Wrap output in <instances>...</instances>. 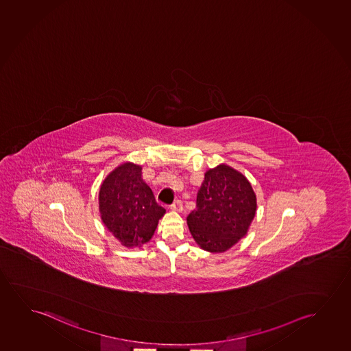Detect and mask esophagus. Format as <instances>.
<instances>
[{"label": "esophagus", "mask_w": 351, "mask_h": 351, "mask_svg": "<svg viewBox=\"0 0 351 351\" xmlns=\"http://www.w3.org/2000/svg\"><path fill=\"white\" fill-rule=\"evenodd\" d=\"M171 210L176 211V213H182V202H181V200H176V202L171 205Z\"/></svg>", "instance_id": "34e87169"}]
</instances>
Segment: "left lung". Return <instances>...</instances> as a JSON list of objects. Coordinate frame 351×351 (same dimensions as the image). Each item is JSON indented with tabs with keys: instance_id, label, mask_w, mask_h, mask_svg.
I'll return each instance as SVG.
<instances>
[{
	"instance_id": "1",
	"label": "left lung",
	"mask_w": 351,
	"mask_h": 351,
	"mask_svg": "<svg viewBox=\"0 0 351 351\" xmlns=\"http://www.w3.org/2000/svg\"><path fill=\"white\" fill-rule=\"evenodd\" d=\"M257 198L243 173L219 164L204 175L197 208L187 217L189 232L200 249L222 254L249 232Z\"/></svg>"
}]
</instances>
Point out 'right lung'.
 <instances>
[{
	"label": "right lung",
	"mask_w": 351,
	"mask_h": 351,
	"mask_svg": "<svg viewBox=\"0 0 351 351\" xmlns=\"http://www.w3.org/2000/svg\"><path fill=\"white\" fill-rule=\"evenodd\" d=\"M99 211L108 232L128 249L141 247L152 239L165 214L143 181V167L132 162L118 165L102 181Z\"/></svg>",
	"instance_id": "add662e5"
}]
</instances>
